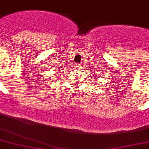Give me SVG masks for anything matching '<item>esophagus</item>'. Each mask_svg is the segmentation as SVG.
Listing matches in <instances>:
<instances>
[{
	"label": "esophagus",
	"mask_w": 149,
	"mask_h": 149,
	"mask_svg": "<svg viewBox=\"0 0 149 149\" xmlns=\"http://www.w3.org/2000/svg\"><path fill=\"white\" fill-rule=\"evenodd\" d=\"M75 67H76V69H77V70H79V69H80V68H81V65L76 64Z\"/></svg>",
	"instance_id": "34e87169"
}]
</instances>
